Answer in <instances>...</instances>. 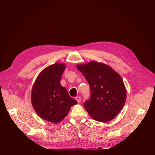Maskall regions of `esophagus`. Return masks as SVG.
I'll list each match as a JSON object with an SVG mask.
<instances>
[{"instance_id":"obj_1","label":"esophagus","mask_w":155,"mask_h":155,"mask_svg":"<svg viewBox=\"0 0 155 155\" xmlns=\"http://www.w3.org/2000/svg\"><path fill=\"white\" fill-rule=\"evenodd\" d=\"M75 99H76V101H77V102H78V103H80V101H81V97H79V96L76 97Z\"/></svg>"}]
</instances>
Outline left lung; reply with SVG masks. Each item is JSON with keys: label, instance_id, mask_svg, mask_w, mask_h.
I'll return each instance as SVG.
<instances>
[{"label": "left lung", "instance_id": "1", "mask_svg": "<svg viewBox=\"0 0 155 155\" xmlns=\"http://www.w3.org/2000/svg\"><path fill=\"white\" fill-rule=\"evenodd\" d=\"M77 68L90 86V98L83 106L95 120L107 122L114 119L125 104L126 90L121 76L109 66L96 61Z\"/></svg>", "mask_w": 155, "mask_h": 155}]
</instances>
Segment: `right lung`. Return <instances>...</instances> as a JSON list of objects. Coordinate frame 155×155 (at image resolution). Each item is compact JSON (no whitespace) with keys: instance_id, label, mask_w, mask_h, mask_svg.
<instances>
[{"instance_id":"obj_1","label":"right lung","mask_w":155,"mask_h":155,"mask_svg":"<svg viewBox=\"0 0 155 155\" xmlns=\"http://www.w3.org/2000/svg\"><path fill=\"white\" fill-rule=\"evenodd\" d=\"M65 65L56 63L43 70L32 87L31 101L36 113L40 118L54 123L62 121L71 107L77 104L60 80Z\"/></svg>"}]
</instances>
